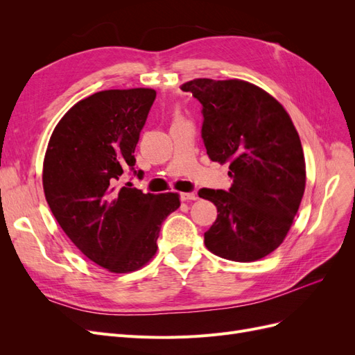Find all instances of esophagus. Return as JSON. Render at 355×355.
Instances as JSON below:
<instances>
[{"instance_id": "1", "label": "esophagus", "mask_w": 355, "mask_h": 355, "mask_svg": "<svg viewBox=\"0 0 355 355\" xmlns=\"http://www.w3.org/2000/svg\"><path fill=\"white\" fill-rule=\"evenodd\" d=\"M180 200L182 201H194V200H197V196L194 194V192H182Z\"/></svg>"}]
</instances>
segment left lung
Segmentation results:
<instances>
[{"label": "left lung", "mask_w": 355, "mask_h": 355, "mask_svg": "<svg viewBox=\"0 0 355 355\" xmlns=\"http://www.w3.org/2000/svg\"><path fill=\"white\" fill-rule=\"evenodd\" d=\"M180 89L202 105L207 155L230 163L232 178L228 192H198L218 209L204 244L223 259H262L284 241L305 191V157L292 118L270 93L243 80L196 78Z\"/></svg>", "instance_id": "8db88e82"}]
</instances>
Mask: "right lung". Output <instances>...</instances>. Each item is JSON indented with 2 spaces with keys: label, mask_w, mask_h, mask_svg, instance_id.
I'll use <instances>...</instances> for the list:
<instances>
[{
  "label": "right lung",
  "mask_w": 355,
  "mask_h": 355,
  "mask_svg": "<svg viewBox=\"0 0 355 355\" xmlns=\"http://www.w3.org/2000/svg\"><path fill=\"white\" fill-rule=\"evenodd\" d=\"M155 96L153 89L103 90L77 102L53 130L42 164L44 196L60 228L83 254L115 274L153 259L161 223L180 206L176 192L116 187L135 167Z\"/></svg>",
  "instance_id": "right-lung-1"
}]
</instances>
